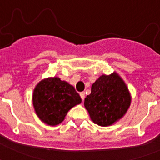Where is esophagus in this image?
Listing matches in <instances>:
<instances>
[{
	"label": "esophagus",
	"instance_id": "1",
	"mask_svg": "<svg viewBox=\"0 0 160 160\" xmlns=\"http://www.w3.org/2000/svg\"><path fill=\"white\" fill-rule=\"evenodd\" d=\"M80 97H81V99H82V100H85V92H81V93H80Z\"/></svg>",
	"mask_w": 160,
	"mask_h": 160
}]
</instances>
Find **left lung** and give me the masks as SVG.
I'll use <instances>...</instances> for the list:
<instances>
[{
  "label": "left lung",
  "instance_id": "left-lung-1",
  "mask_svg": "<svg viewBox=\"0 0 160 160\" xmlns=\"http://www.w3.org/2000/svg\"><path fill=\"white\" fill-rule=\"evenodd\" d=\"M131 104L126 84L115 71L100 75L85 99V109L95 124L103 127L115 124L124 117Z\"/></svg>",
  "mask_w": 160,
  "mask_h": 160
}]
</instances>
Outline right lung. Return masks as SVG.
Instances as JSON below:
<instances>
[{"label":"right lung","mask_w":160,"mask_h":160,"mask_svg":"<svg viewBox=\"0 0 160 160\" xmlns=\"http://www.w3.org/2000/svg\"><path fill=\"white\" fill-rule=\"evenodd\" d=\"M32 102L39 119L55 126L65 119L71 108L81 103V98L72 85L54 76L45 78L36 85Z\"/></svg>","instance_id":"right-lung-1"}]
</instances>
